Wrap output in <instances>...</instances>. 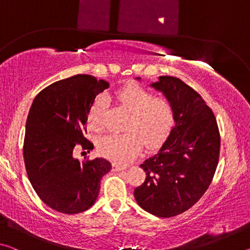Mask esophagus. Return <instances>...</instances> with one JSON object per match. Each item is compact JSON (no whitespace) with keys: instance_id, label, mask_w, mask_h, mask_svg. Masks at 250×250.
<instances>
[{"instance_id":"34e87169","label":"esophagus","mask_w":250,"mask_h":250,"mask_svg":"<svg viewBox=\"0 0 250 250\" xmlns=\"http://www.w3.org/2000/svg\"><path fill=\"white\" fill-rule=\"evenodd\" d=\"M112 170L113 171H124V170H125V167L119 166V164H113Z\"/></svg>"}]
</instances>
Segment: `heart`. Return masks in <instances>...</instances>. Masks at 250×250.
Segmentation results:
<instances>
[{
    "instance_id": "heart-1",
    "label": "heart",
    "mask_w": 250,
    "mask_h": 250,
    "mask_svg": "<svg viewBox=\"0 0 250 250\" xmlns=\"http://www.w3.org/2000/svg\"><path fill=\"white\" fill-rule=\"evenodd\" d=\"M117 98L131 112L126 125L130 132L107 135L99 141L98 150L104 158L126 164L140 153L143 143L147 147H155L166 140L174 125L175 112L166 97L153 96L135 83L118 90ZM105 109V96H97L88 110V124L92 130L104 129Z\"/></svg>"
}]
</instances>
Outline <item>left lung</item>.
<instances>
[{"label": "left lung", "mask_w": 250, "mask_h": 250, "mask_svg": "<svg viewBox=\"0 0 250 250\" xmlns=\"http://www.w3.org/2000/svg\"><path fill=\"white\" fill-rule=\"evenodd\" d=\"M151 87L172 103L175 125L158 153L140 166L146 177L134 189V197L147 213L172 217L191 208L208 188L218 164L221 135L211 109L181 79L160 76Z\"/></svg>", "instance_id": "8db88e82"}]
</instances>
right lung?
<instances>
[{
	"instance_id": "right-lung-1",
	"label": "right lung",
	"mask_w": 250,
	"mask_h": 250,
	"mask_svg": "<svg viewBox=\"0 0 250 250\" xmlns=\"http://www.w3.org/2000/svg\"><path fill=\"white\" fill-rule=\"evenodd\" d=\"M107 88L104 80L76 75L46 87L29 109L23 146L28 180L41 200L61 213L90 208L101 177L111 170V163L103 158L83 162L74 158L77 146L94 147L86 139L88 110Z\"/></svg>"
}]
</instances>
